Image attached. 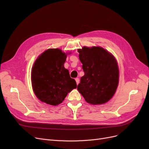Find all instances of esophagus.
<instances>
[{
  "instance_id": "obj_1",
  "label": "esophagus",
  "mask_w": 149,
  "mask_h": 149,
  "mask_svg": "<svg viewBox=\"0 0 149 149\" xmlns=\"http://www.w3.org/2000/svg\"><path fill=\"white\" fill-rule=\"evenodd\" d=\"M75 80H76V84H77V85H78L79 84V79L78 78H75Z\"/></svg>"
}]
</instances>
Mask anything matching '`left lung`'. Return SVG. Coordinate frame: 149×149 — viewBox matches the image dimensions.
<instances>
[{
	"instance_id": "8db88e82",
	"label": "left lung",
	"mask_w": 149,
	"mask_h": 149,
	"mask_svg": "<svg viewBox=\"0 0 149 149\" xmlns=\"http://www.w3.org/2000/svg\"><path fill=\"white\" fill-rule=\"evenodd\" d=\"M84 75L78 85V91L91 104L110 100L119 83V70L114 57L100 47L78 49Z\"/></svg>"
}]
</instances>
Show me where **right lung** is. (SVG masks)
<instances>
[{"mask_svg":"<svg viewBox=\"0 0 149 149\" xmlns=\"http://www.w3.org/2000/svg\"><path fill=\"white\" fill-rule=\"evenodd\" d=\"M66 54L60 49H48L39 56L31 70V84L35 95L48 104L61 103L77 87L69 71L64 68Z\"/></svg>","mask_w":149,"mask_h":149,"instance_id":"obj_1","label":"right lung"}]
</instances>
